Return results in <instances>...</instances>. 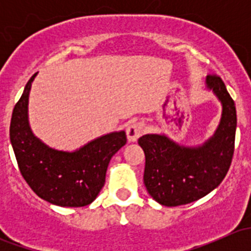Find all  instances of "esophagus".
<instances>
[{"mask_svg": "<svg viewBox=\"0 0 251 251\" xmlns=\"http://www.w3.org/2000/svg\"><path fill=\"white\" fill-rule=\"evenodd\" d=\"M143 124L141 123H133L131 125L127 126L126 128V133H127V138L130 142H136L138 138L143 135Z\"/></svg>", "mask_w": 251, "mask_h": 251, "instance_id": "1", "label": "esophagus"}]
</instances>
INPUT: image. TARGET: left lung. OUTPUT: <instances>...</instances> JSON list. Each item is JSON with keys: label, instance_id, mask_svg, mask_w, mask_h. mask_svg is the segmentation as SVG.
<instances>
[{"label": "left lung", "instance_id": "1", "mask_svg": "<svg viewBox=\"0 0 251 251\" xmlns=\"http://www.w3.org/2000/svg\"><path fill=\"white\" fill-rule=\"evenodd\" d=\"M206 86L222 103L221 123L214 137L197 148L178 146L164 135H144L138 140L146 155L147 191L165 206L203 198L221 183L231 166L237 127L234 100L219 75H207Z\"/></svg>", "mask_w": 251, "mask_h": 251}]
</instances>
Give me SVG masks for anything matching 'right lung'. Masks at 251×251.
Wrapping results in <instances>:
<instances>
[{"label": "right lung", "instance_id": "right-lung-1", "mask_svg": "<svg viewBox=\"0 0 251 251\" xmlns=\"http://www.w3.org/2000/svg\"><path fill=\"white\" fill-rule=\"evenodd\" d=\"M36 74L27 81L9 126L18 168L30 188L44 201L58 206H85L97 198L104 186L111 156L126 144V133L102 136L73 153L47 147L32 135L27 123L29 92Z\"/></svg>", "mask_w": 251, "mask_h": 251}]
</instances>
